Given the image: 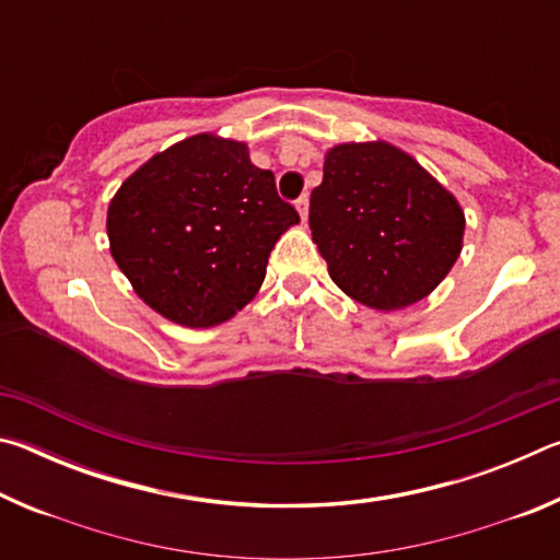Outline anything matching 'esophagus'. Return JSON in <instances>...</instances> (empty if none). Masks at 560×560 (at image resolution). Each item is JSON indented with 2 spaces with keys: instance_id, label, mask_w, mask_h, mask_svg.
I'll use <instances>...</instances> for the list:
<instances>
[{
  "instance_id": "1",
  "label": "esophagus",
  "mask_w": 560,
  "mask_h": 560,
  "mask_svg": "<svg viewBox=\"0 0 560 560\" xmlns=\"http://www.w3.org/2000/svg\"><path fill=\"white\" fill-rule=\"evenodd\" d=\"M296 210H299V214H301V220L306 222L308 220V195H301L299 200H296Z\"/></svg>"
}]
</instances>
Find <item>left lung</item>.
Listing matches in <instances>:
<instances>
[{
  "instance_id": "1",
  "label": "left lung",
  "mask_w": 560,
  "mask_h": 560,
  "mask_svg": "<svg viewBox=\"0 0 560 560\" xmlns=\"http://www.w3.org/2000/svg\"><path fill=\"white\" fill-rule=\"evenodd\" d=\"M308 224L336 287L375 311L412 306L438 289L464 236L450 189L385 140L328 150Z\"/></svg>"
}]
</instances>
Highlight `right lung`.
<instances>
[{
  "label": "right lung",
  "mask_w": 560,
  "mask_h": 560,
  "mask_svg": "<svg viewBox=\"0 0 560 560\" xmlns=\"http://www.w3.org/2000/svg\"><path fill=\"white\" fill-rule=\"evenodd\" d=\"M299 212L249 148L212 132L140 165L108 205L110 254L140 299L173 324L212 328L242 311Z\"/></svg>",
  "instance_id": "obj_1"
}]
</instances>
